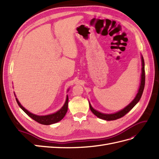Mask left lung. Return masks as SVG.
Segmentation results:
<instances>
[{
  "label": "left lung",
  "instance_id": "8db88e82",
  "mask_svg": "<svg viewBox=\"0 0 159 159\" xmlns=\"http://www.w3.org/2000/svg\"><path fill=\"white\" fill-rule=\"evenodd\" d=\"M141 59H142V67L140 85L139 89H138V92L137 93V95L135 97V98L134 99V100L128 105H127V106H126L124 109H122V110H121L118 112H116L115 113H112V114H106V113H101L98 111H97L92 107L91 105L90 104V103H89V107H90L91 111L93 112V113H94V115H95L97 117H98L100 119L105 120L107 121L116 120L117 119L121 118V117L124 116L126 113H128L137 104V103L140 101V99L141 98L142 93H143L144 89V85H145L144 61V58H143V57H142V56H141Z\"/></svg>",
  "mask_w": 159,
  "mask_h": 159
}]
</instances>
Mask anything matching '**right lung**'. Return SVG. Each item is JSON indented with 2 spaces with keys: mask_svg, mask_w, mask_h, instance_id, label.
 I'll list each match as a JSON object with an SVG mask.
<instances>
[{
  "mask_svg": "<svg viewBox=\"0 0 159 159\" xmlns=\"http://www.w3.org/2000/svg\"><path fill=\"white\" fill-rule=\"evenodd\" d=\"M16 99V101L19 105V106L21 107L23 111L25 112L27 115L29 116L31 118L35 120V121L38 122V123L41 124H43V125H50L57 123V122L60 121V120H62L63 119V117L66 115V113L68 110V97H66V102H65L64 105H63V107L61 108L59 111L57 112L52 113V114L50 115H47V116H38V115H35L33 114V113H30V111H28L26 109L24 108L21 103H19V101L17 98Z\"/></svg>",
  "mask_w": 159,
  "mask_h": 159,
  "instance_id": "right-lung-1",
  "label": "right lung"
}]
</instances>
